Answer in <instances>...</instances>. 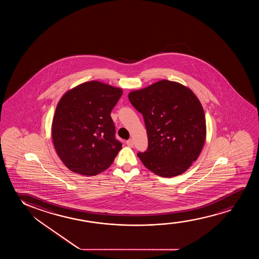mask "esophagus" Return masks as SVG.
Masks as SVG:
<instances>
[{"mask_svg": "<svg viewBox=\"0 0 259 259\" xmlns=\"http://www.w3.org/2000/svg\"><path fill=\"white\" fill-rule=\"evenodd\" d=\"M126 144H127L128 147H133L134 146V141L132 140V139H130V140H128V141H126Z\"/></svg>", "mask_w": 259, "mask_h": 259, "instance_id": "1", "label": "esophagus"}]
</instances>
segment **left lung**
<instances>
[{
    "label": "left lung",
    "mask_w": 259,
    "mask_h": 259,
    "mask_svg": "<svg viewBox=\"0 0 259 259\" xmlns=\"http://www.w3.org/2000/svg\"><path fill=\"white\" fill-rule=\"evenodd\" d=\"M128 98L145 122L149 147L137 154L142 163L161 177L185 172L205 142V115L198 98L191 89L167 79L132 91Z\"/></svg>",
    "instance_id": "8db88e82"
}]
</instances>
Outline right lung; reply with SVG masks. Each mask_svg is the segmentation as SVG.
I'll use <instances>...</instances> for the list:
<instances>
[{
    "mask_svg": "<svg viewBox=\"0 0 259 259\" xmlns=\"http://www.w3.org/2000/svg\"><path fill=\"white\" fill-rule=\"evenodd\" d=\"M123 90L103 82H85L61 97L52 122V140L64 165L95 176L113 163L122 143L110 117Z\"/></svg>",
    "mask_w": 259,
    "mask_h": 259,
    "instance_id": "obj_1",
    "label": "right lung"
}]
</instances>
